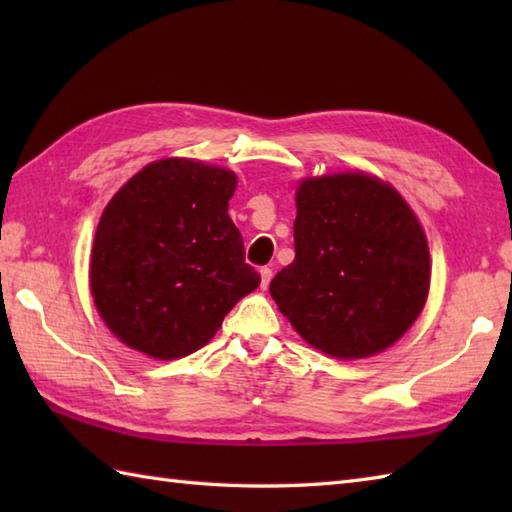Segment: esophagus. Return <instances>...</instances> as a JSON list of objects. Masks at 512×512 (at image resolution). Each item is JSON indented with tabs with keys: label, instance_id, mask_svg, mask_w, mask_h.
Listing matches in <instances>:
<instances>
[{
	"label": "esophagus",
	"instance_id": "obj_1",
	"mask_svg": "<svg viewBox=\"0 0 512 512\" xmlns=\"http://www.w3.org/2000/svg\"><path fill=\"white\" fill-rule=\"evenodd\" d=\"M259 275H262V288H268V284H270V279H273V268H268V266H264L262 270H259Z\"/></svg>",
	"mask_w": 512,
	"mask_h": 512
}]
</instances>
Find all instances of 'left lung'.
Listing matches in <instances>:
<instances>
[{
  "label": "left lung",
  "mask_w": 512,
  "mask_h": 512,
  "mask_svg": "<svg viewBox=\"0 0 512 512\" xmlns=\"http://www.w3.org/2000/svg\"><path fill=\"white\" fill-rule=\"evenodd\" d=\"M295 202V259L270 281V297L325 356L385 352L429 297V244L416 213L396 187L365 171L303 178Z\"/></svg>",
  "instance_id": "obj_1"
}]
</instances>
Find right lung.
<instances>
[{"mask_svg": "<svg viewBox=\"0 0 512 512\" xmlns=\"http://www.w3.org/2000/svg\"><path fill=\"white\" fill-rule=\"evenodd\" d=\"M233 171L160 158L107 202L90 253L94 308L118 341L156 361L209 343L262 277L228 217Z\"/></svg>", "mask_w": 512, "mask_h": 512, "instance_id": "1", "label": "right lung"}]
</instances>
